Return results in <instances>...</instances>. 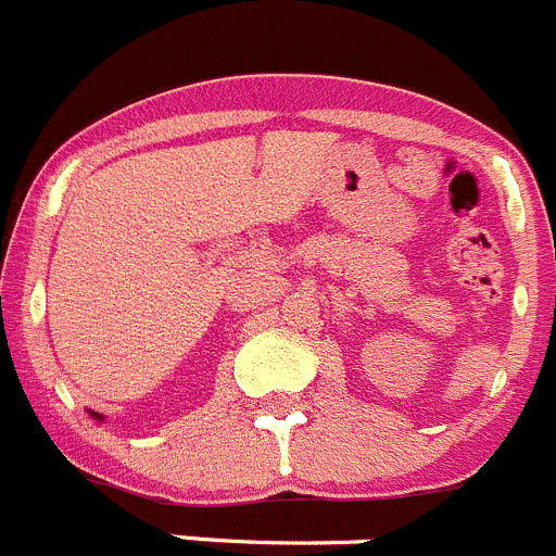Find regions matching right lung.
<instances>
[{
    "label": "right lung",
    "instance_id": "right-lung-1",
    "mask_svg": "<svg viewBox=\"0 0 556 556\" xmlns=\"http://www.w3.org/2000/svg\"><path fill=\"white\" fill-rule=\"evenodd\" d=\"M89 415H92L94 420H100V422H103V415H98V412H92V409H89Z\"/></svg>",
    "mask_w": 556,
    "mask_h": 556
}]
</instances>
